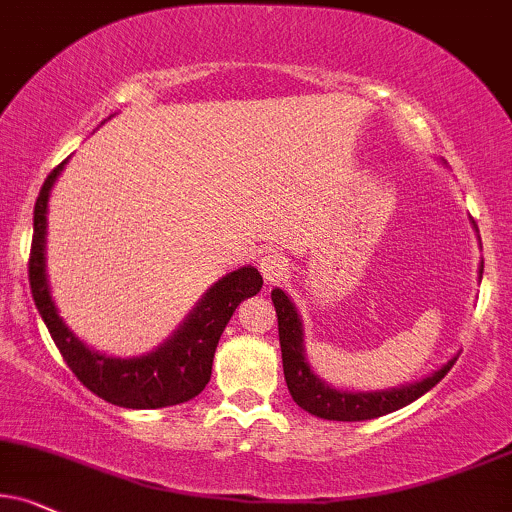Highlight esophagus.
Here are the masks:
<instances>
[{
	"instance_id": "esophagus-1",
	"label": "esophagus",
	"mask_w": 512,
	"mask_h": 512,
	"mask_svg": "<svg viewBox=\"0 0 512 512\" xmlns=\"http://www.w3.org/2000/svg\"><path fill=\"white\" fill-rule=\"evenodd\" d=\"M258 268H261V275L263 280H266V285H275V282H280L289 270L285 258L275 254V251H266V254L258 258Z\"/></svg>"
}]
</instances>
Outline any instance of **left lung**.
I'll return each mask as SVG.
<instances>
[{
  "mask_svg": "<svg viewBox=\"0 0 512 512\" xmlns=\"http://www.w3.org/2000/svg\"><path fill=\"white\" fill-rule=\"evenodd\" d=\"M446 163V161H441ZM484 266H479V280H482ZM277 313V332H280V349H282V368H285V382L289 394L315 418L323 420H339V422H361L380 418V415L394 413L422 394H427L434 384L441 382L456 363L458 353L449 358L441 368L430 372L427 377L415 382L399 384L391 389H375V391H353V389H337L327 384L323 377L311 368L306 358V344H304V323L301 315L292 304V299L282 292V289H273L270 292Z\"/></svg>",
  "mask_w": 512,
  "mask_h": 512,
  "instance_id": "1",
  "label": "left lung"
}]
</instances>
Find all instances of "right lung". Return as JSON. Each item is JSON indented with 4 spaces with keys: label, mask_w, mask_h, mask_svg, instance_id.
Segmentation results:
<instances>
[{
    "label": "right lung",
    "mask_w": 512,
    "mask_h": 512,
    "mask_svg": "<svg viewBox=\"0 0 512 512\" xmlns=\"http://www.w3.org/2000/svg\"><path fill=\"white\" fill-rule=\"evenodd\" d=\"M111 118V116H109ZM106 118V121H109ZM66 161H61L47 175L35 201L33 246H30L28 277L37 311L52 334L63 361L99 399L121 408L151 410L178 406L201 394L211 380L213 353L225 325L230 323L235 308L249 296H256L263 287V277L254 266H244L220 277L216 285L206 289L166 342L142 356L121 358L94 351L66 325L52 299L47 277V211L56 178Z\"/></svg>",
    "instance_id": "add662e5"
}]
</instances>
